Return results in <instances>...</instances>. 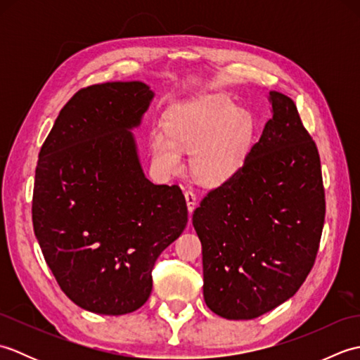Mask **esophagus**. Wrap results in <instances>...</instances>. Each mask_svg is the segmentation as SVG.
<instances>
[{
    "label": "esophagus",
    "mask_w": 360,
    "mask_h": 360,
    "mask_svg": "<svg viewBox=\"0 0 360 360\" xmlns=\"http://www.w3.org/2000/svg\"><path fill=\"white\" fill-rule=\"evenodd\" d=\"M186 196V201H187V209H188V213L192 215L195 207H196V195L192 192V190H187V192L184 193Z\"/></svg>",
    "instance_id": "esophagus-1"
}]
</instances>
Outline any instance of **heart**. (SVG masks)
Here are the masks:
<instances>
[{"instance_id": "obj_1", "label": "heart", "mask_w": 360, "mask_h": 360, "mask_svg": "<svg viewBox=\"0 0 360 360\" xmlns=\"http://www.w3.org/2000/svg\"><path fill=\"white\" fill-rule=\"evenodd\" d=\"M255 124L249 112L219 96H198L167 110L164 129L153 128V165L162 176L178 174L182 151H192L190 168L205 186H221L238 173L254 142Z\"/></svg>"}]
</instances>
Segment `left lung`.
<instances>
[{"mask_svg":"<svg viewBox=\"0 0 360 360\" xmlns=\"http://www.w3.org/2000/svg\"><path fill=\"white\" fill-rule=\"evenodd\" d=\"M272 119L241 170L193 212L204 300L229 320L266 314L308 277L325 221L320 158L292 98L269 91Z\"/></svg>","mask_w":360,"mask_h":360,"instance_id":"1","label":"left lung"}]
</instances>
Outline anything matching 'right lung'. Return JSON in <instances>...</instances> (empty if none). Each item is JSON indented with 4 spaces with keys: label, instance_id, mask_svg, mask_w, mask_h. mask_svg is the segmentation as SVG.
I'll return each mask as SVG.
<instances>
[{
    "label": "right lung",
    "instance_id": "1",
    "mask_svg": "<svg viewBox=\"0 0 360 360\" xmlns=\"http://www.w3.org/2000/svg\"><path fill=\"white\" fill-rule=\"evenodd\" d=\"M155 93L142 82L79 91L38 155L34 232L46 263L77 307L103 316L139 309L158 257L187 226L178 186L147 179L133 129Z\"/></svg>",
    "mask_w": 360,
    "mask_h": 360
}]
</instances>
